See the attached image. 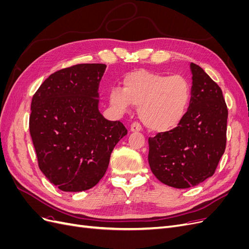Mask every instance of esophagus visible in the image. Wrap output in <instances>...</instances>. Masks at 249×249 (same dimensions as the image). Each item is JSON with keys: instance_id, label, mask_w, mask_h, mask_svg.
<instances>
[{"instance_id": "esophagus-1", "label": "esophagus", "mask_w": 249, "mask_h": 249, "mask_svg": "<svg viewBox=\"0 0 249 249\" xmlns=\"http://www.w3.org/2000/svg\"><path fill=\"white\" fill-rule=\"evenodd\" d=\"M130 129H131L132 132H140L142 130V127H141V124L139 123H133L131 124Z\"/></svg>"}]
</instances>
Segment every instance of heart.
<instances>
[{
  "label": "heart",
  "mask_w": 249,
  "mask_h": 249,
  "mask_svg": "<svg viewBox=\"0 0 249 249\" xmlns=\"http://www.w3.org/2000/svg\"><path fill=\"white\" fill-rule=\"evenodd\" d=\"M123 83L124 88L110 91V102L117 110L139 106L142 123L155 132H167L182 122L191 101V86L185 77L139 70L127 73Z\"/></svg>",
  "instance_id": "1"
}]
</instances>
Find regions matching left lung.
Wrapping results in <instances>:
<instances>
[{
    "label": "left lung",
    "mask_w": 249,
    "mask_h": 249,
    "mask_svg": "<svg viewBox=\"0 0 249 249\" xmlns=\"http://www.w3.org/2000/svg\"><path fill=\"white\" fill-rule=\"evenodd\" d=\"M189 109L177 127L148 138V163L165 185L186 189L212 177L227 145L229 111L221 88L191 63Z\"/></svg>",
    "instance_id": "left-lung-1"
}]
</instances>
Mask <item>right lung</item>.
Returning <instances> with one entry per match:
<instances>
[{
  "mask_svg": "<svg viewBox=\"0 0 249 249\" xmlns=\"http://www.w3.org/2000/svg\"><path fill=\"white\" fill-rule=\"evenodd\" d=\"M101 63L76 64L44 81L33 95L29 119L38 166L65 192L90 189L106 173L113 148L127 134L99 111Z\"/></svg>",
  "mask_w": 249,
  "mask_h": 249,
  "instance_id": "add662e5",
  "label": "right lung"
}]
</instances>
